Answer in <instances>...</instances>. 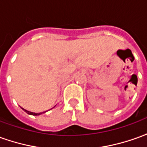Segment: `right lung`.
Returning <instances> with one entry per match:
<instances>
[{
    "mask_svg": "<svg viewBox=\"0 0 147 147\" xmlns=\"http://www.w3.org/2000/svg\"><path fill=\"white\" fill-rule=\"evenodd\" d=\"M23 110L25 111V112L27 113V114H28V115H41L42 113H45V112H42V113H34V112H31V111H27V110L24 109Z\"/></svg>",
    "mask_w": 147,
    "mask_h": 147,
    "instance_id": "obj_1",
    "label": "right lung"
}]
</instances>
